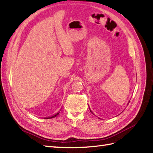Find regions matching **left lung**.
<instances>
[{"mask_svg": "<svg viewBox=\"0 0 153 153\" xmlns=\"http://www.w3.org/2000/svg\"><path fill=\"white\" fill-rule=\"evenodd\" d=\"M89 109H90V111H91V113H93H93L91 111V109H90V108H89ZM93 115H94V114H93Z\"/></svg>", "mask_w": 153, "mask_h": 153, "instance_id": "1", "label": "left lung"}]
</instances>
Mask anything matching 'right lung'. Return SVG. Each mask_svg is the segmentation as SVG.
Here are the masks:
<instances>
[{"label":"right lung","mask_w":153,"mask_h":153,"mask_svg":"<svg viewBox=\"0 0 153 153\" xmlns=\"http://www.w3.org/2000/svg\"><path fill=\"white\" fill-rule=\"evenodd\" d=\"M59 113H60V112H58L57 113H56L55 115H53V116H51V117H48V118H46V119H52V118H54V117H56V116H57V115L59 114Z\"/></svg>","instance_id":"obj_1"}]
</instances>
